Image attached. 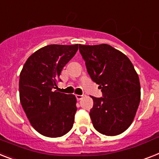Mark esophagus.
<instances>
[{
    "mask_svg": "<svg viewBox=\"0 0 159 159\" xmlns=\"http://www.w3.org/2000/svg\"><path fill=\"white\" fill-rule=\"evenodd\" d=\"M82 96H83V95H76V98H77V100H82Z\"/></svg>",
    "mask_w": 159,
    "mask_h": 159,
    "instance_id": "1",
    "label": "esophagus"
}]
</instances>
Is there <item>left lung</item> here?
<instances>
[{"label":"left lung","mask_w":159,"mask_h":159,"mask_svg":"<svg viewBox=\"0 0 159 159\" xmlns=\"http://www.w3.org/2000/svg\"><path fill=\"white\" fill-rule=\"evenodd\" d=\"M87 73L99 85L103 97L93 99L90 111L95 129L117 135L131 126L140 101V85L131 60L109 45H79Z\"/></svg>","instance_id":"obj_1"}]
</instances>
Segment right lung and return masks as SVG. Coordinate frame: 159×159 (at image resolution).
I'll use <instances>...</instances> for the list:
<instances>
[{"mask_svg": "<svg viewBox=\"0 0 159 159\" xmlns=\"http://www.w3.org/2000/svg\"><path fill=\"white\" fill-rule=\"evenodd\" d=\"M78 50L76 45H49L29 56L19 75V99L31 125L47 137L70 131L77 106L75 95L54 91L59 76Z\"/></svg>", "mask_w": 159, "mask_h": 159, "instance_id": "add662e5", "label": "right lung"}]
</instances>
